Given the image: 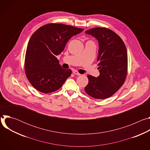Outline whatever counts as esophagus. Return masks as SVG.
I'll list each match as a JSON object with an SVG mask.
<instances>
[{
    "instance_id": "1",
    "label": "esophagus",
    "mask_w": 150,
    "mask_h": 150,
    "mask_svg": "<svg viewBox=\"0 0 150 150\" xmlns=\"http://www.w3.org/2000/svg\"><path fill=\"white\" fill-rule=\"evenodd\" d=\"M72 72H73V74H74L75 75H81V74H80L77 71H76V70H74Z\"/></svg>"
}]
</instances>
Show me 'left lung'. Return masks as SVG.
Listing matches in <instances>:
<instances>
[{
	"mask_svg": "<svg viewBox=\"0 0 150 150\" xmlns=\"http://www.w3.org/2000/svg\"><path fill=\"white\" fill-rule=\"evenodd\" d=\"M85 33L98 41L100 75L97 78L87 76L88 83L85 91L96 99L109 98L122 86L126 78L127 53L125 45L116 33L104 27L94 28Z\"/></svg>",
	"mask_w": 150,
	"mask_h": 150,
	"instance_id": "1",
	"label": "left lung"
}]
</instances>
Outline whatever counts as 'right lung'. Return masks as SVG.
Listing matches in <instances>:
<instances>
[{"label": "right lung", "instance_id": "obj_1", "mask_svg": "<svg viewBox=\"0 0 150 150\" xmlns=\"http://www.w3.org/2000/svg\"><path fill=\"white\" fill-rule=\"evenodd\" d=\"M83 29L51 23L40 27L31 37L25 58V72L29 82L38 91L50 93L59 90L72 71L63 69L56 58L68 40Z\"/></svg>", "mask_w": 150, "mask_h": 150}]
</instances>
